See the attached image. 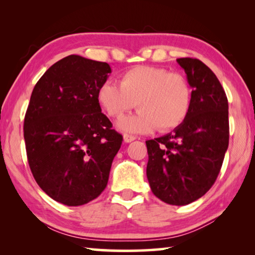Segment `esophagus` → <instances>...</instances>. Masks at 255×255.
I'll list each match as a JSON object with an SVG mask.
<instances>
[{
	"instance_id": "34e87169",
	"label": "esophagus",
	"mask_w": 255,
	"mask_h": 255,
	"mask_svg": "<svg viewBox=\"0 0 255 255\" xmlns=\"http://www.w3.org/2000/svg\"><path fill=\"white\" fill-rule=\"evenodd\" d=\"M135 139H136L135 136L128 135V133H125V135H124V141H125V143H131V141L135 140Z\"/></svg>"
}]
</instances>
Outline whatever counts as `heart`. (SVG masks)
<instances>
[{"label":"heart","mask_w":255,"mask_h":255,"mask_svg":"<svg viewBox=\"0 0 255 255\" xmlns=\"http://www.w3.org/2000/svg\"><path fill=\"white\" fill-rule=\"evenodd\" d=\"M119 84L107 81L99 86L97 101L110 118H120L137 107L135 115L119 120L126 132H165L178 128L188 117L192 89L180 73L163 67L136 66L124 72Z\"/></svg>","instance_id":"obj_1"}]
</instances>
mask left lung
Segmentation results:
<instances>
[{
    "label": "left lung",
    "mask_w": 255,
    "mask_h": 255,
    "mask_svg": "<svg viewBox=\"0 0 255 255\" xmlns=\"http://www.w3.org/2000/svg\"><path fill=\"white\" fill-rule=\"evenodd\" d=\"M192 88L188 117L173 131L146 141L152 192L173 206L199 199L213 187L230 139L228 101L221 82L197 58H178Z\"/></svg>",
    "instance_id": "1"
}]
</instances>
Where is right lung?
Instances as JSON below:
<instances>
[{"label":"right lung","instance_id":"add662e5","mask_svg":"<svg viewBox=\"0 0 255 255\" xmlns=\"http://www.w3.org/2000/svg\"><path fill=\"white\" fill-rule=\"evenodd\" d=\"M109 64L70 55L34 85L24 116L30 170L54 200L81 206L106 189L123 136L101 112L97 91Z\"/></svg>","mask_w":255,"mask_h":255}]
</instances>
